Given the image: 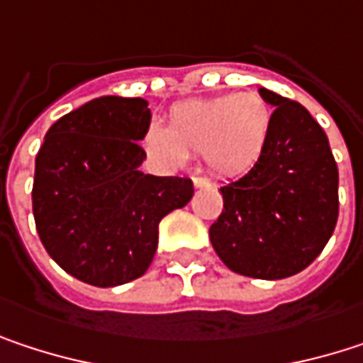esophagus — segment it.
Segmentation results:
<instances>
[{
  "label": "esophagus",
  "instance_id": "obj_1",
  "mask_svg": "<svg viewBox=\"0 0 363 363\" xmlns=\"http://www.w3.org/2000/svg\"><path fill=\"white\" fill-rule=\"evenodd\" d=\"M193 184H195L197 189H203V186H212L210 179H206V177H193Z\"/></svg>",
  "mask_w": 363,
  "mask_h": 363
}]
</instances>
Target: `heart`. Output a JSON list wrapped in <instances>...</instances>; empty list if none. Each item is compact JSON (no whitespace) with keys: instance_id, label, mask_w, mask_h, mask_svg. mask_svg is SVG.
<instances>
[{"instance_id":"b5f03b06","label":"heart","mask_w":363,"mask_h":363,"mask_svg":"<svg viewBox=\"0 0 363 363\" xmlns=\"http://www.w3.org/2000/svg\"><path fill=\"white\" fill-rule=\"evenodd\" d=\"M271 125L273 113L260 94H223L177 105L168 128L149 123L143 143L164 166H181L189 155H203L214 174L240 177L262 157Z\"/></svg>"}]
</instances>
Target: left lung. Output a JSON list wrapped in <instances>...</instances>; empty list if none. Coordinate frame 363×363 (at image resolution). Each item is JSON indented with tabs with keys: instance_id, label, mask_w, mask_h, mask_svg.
Masks as SVG:
<instances>
[{
	"instance_id": "8db88e82",
	"label": "left lung",
	"mask_w": 363,
	"mask_h": 363,
	"mask_svg": "<svg viewBox=\"0 0 363 363\" xmlns=\"http://www.w3.org/2000/svg\"><path fill=\"white\" fill-rule=\"evenodd\" d=\"M273 125L258 164L220 186L223 212L210 227L218 258L254 279L307 269L338 218V168L326 132L301 103L260 90Z\"/></svg>"
}]
</instances>
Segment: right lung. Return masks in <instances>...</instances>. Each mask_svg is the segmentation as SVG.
<instances>
[{"mask_svg":"<svg viewBox=\"0 0 363 363\" xmlns=\"http://www.w3.org/2000/svg\"><path fill=\"white\" fill-rule=\"evenodd\" d=\"M145 99L101 96L62 115L35 157L33 216L48 254L90 286L128 284L149 269L160 220L193 197L184 177L143 174Z\"/></svg>","mask_w":363,"mask_h":363,"instance_id":"add662e5","label":"right lung"}]
</instances>
